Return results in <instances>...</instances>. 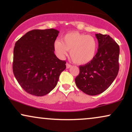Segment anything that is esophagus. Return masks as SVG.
I'll list each match as a JSON object with an SVG mask.
<instances>
[{
	"instance_id": "esophagus-1",
	"label": "esophagus",
	"mask_w": 132,
	"mask_h": 132,
	"mask_svg": "<svg viewBox=\"0 0 132 132\" xmlns=\"http://www.w3.org/2000/svg\"><path fill=\"white\" fill-rule=\"evenodd\" d=\"M66 68H68H68H71V66H72V65H71V64H69V63H66Z\"/></svg>"
}]
</instances>
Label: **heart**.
Instances as JSON below:
<instances>
[{
	"instance_id": "b5f03b06",
	"label": "heart",
	"mask_w": 132,
	"mask_h": 132,
	"mask_svg": "<svg viewBox=\"0 0 132 132\" xmlns=\"http://www.w3.org/2000/svg\"><path fill=\"white\" fill-rule=\"evenodd\" d=\"M54 52L63 58L70 50V56L74 63L79 65L89 63L94 58L97 52L98 42L94 37L78 31H71L63 36L62 41L55 40Z\"/></svg>"
}]
</instances>
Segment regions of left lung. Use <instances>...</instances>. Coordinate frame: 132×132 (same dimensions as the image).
Segmentation results:
<instances>
[{
    "instance_id": "left-lung-1",
    "label": "left lung",
    "mask_w": 132,
    "mask_h": 132,
    "mask_svg": "<svg viewBox=\"0 0 132 132\" xmlns=\"http://www.w3.org/2000/svg\"><path fill=\"white\" fill-rule=\"evenodd\" d=\"M99 48L94 58L79 66L75 78L77 87L86 94L95 95L105 91L116 78L119 70L120 48L107 35L95 34Z\"/></svg>"
}]
</instances>
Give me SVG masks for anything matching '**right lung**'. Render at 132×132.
Here are the masks:
<instances>
[{"instance_id":"obj_1","label":"right lung","mask_w":132,"mask_h":132,"mask_svg":"<svg viewBox=\"0 0 132 132\" xmlns=\"http://www.w3.org/2000/svg\"><path fill=\"white\" fill-rule=\"evenodd\" d=\"M59 31L50 28L33 30L15 43L13 49V72L27 93L43 96L56 86L66 61L54 54L53 45Z\"/></svg>"}]
</instances>
